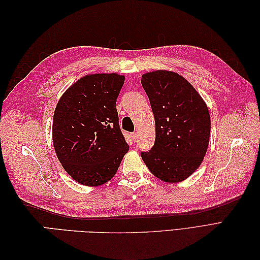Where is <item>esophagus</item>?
<instances>
[{"label": "esophagus", "instance_id": "34e87169", "mask_svg": "<svg viewBox=\"0 0 260 260\" xmlns=\"http://www.w3.org/2000/svg\"><path fill=\"white\" fill-rule=\"evenodd\" d=\"M131 137H132L133 141H137V140H138V138H139V136H138V133H137V132H133V133H131Z\"/></svg>", "mask_w": 260, "mask_h": 260}]
</instances>
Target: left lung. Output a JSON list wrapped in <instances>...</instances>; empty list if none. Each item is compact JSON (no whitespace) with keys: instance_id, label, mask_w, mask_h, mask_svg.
<instances>
[{"instance_id":"obj_1","label":"left lung","mask_w":260,"mask_h":260,"mask_svg":"<svg viewBox=\"0 0 260 260\" xmlns=\"http://www.w3.org/2000/svg\"><path fill=\"white\" fill-rule=\"evenodd\" d=\"M143 88L155 117V144L141 153L146 167L164 182L177 183L198 169L210 135L205 101L184 77L170 70L142 75Z\"/></svg>"}]
</instances>
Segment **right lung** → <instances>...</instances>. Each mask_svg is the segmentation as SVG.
<instances>
[{
    "instance_id": "right-lung-1",
    "label": "right lung",
    "mask_w": 260,
    "mask_h": 260,
    "mask_svg": "<svg viewBox=\"0 0 260 260\" xmlns=\"http://www.w3.org/2000/svg\"><path fill=\"white\" fill-rule=\"evenodd\" d=\"M123 82L124 76L115 73L85 75L69 86L55 108V153L67 174L82 185L108 182L129 151L116 109Z\"/></svg>"
}]
</instances>
